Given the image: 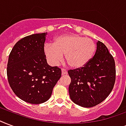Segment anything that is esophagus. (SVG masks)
Returning <instances> with one entry per match:
<instances>
[{"label":"esophagus","instance_id":"esophagus-1","mask_svg":"<svg viewBox=\"0 0 126 126\" xmlns=\"http://www.w3.org/2000/svg\"><path fill=\"white\" fill-rule=\"evenodd\" d=\"M61 73H62L63 75H67V71L65 69H61Z\"/></svg>","mask_w":126,"mask_h":126}]
</instances>
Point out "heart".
I'll use <instances>...</instances> for the list:
<instances>
[{
	"label": "heart",
	"instance_id": "heart-1",
	"mask_svg": "<svg viewBox=\"0 0 126 126\" xmlns=\"http://www.w3.org/2000/svg\"><path fill=\"white\" fill-rule=\"evenodd\" d=\"M44 53L53 65L63 61V55L72 68H79L91 61L96 51V44L91 38L77 34H67L55 39L53 44L44 46Z\"/></svg>",
	"mask_w": 126,
	"mask_h": 126
}]
</instances>
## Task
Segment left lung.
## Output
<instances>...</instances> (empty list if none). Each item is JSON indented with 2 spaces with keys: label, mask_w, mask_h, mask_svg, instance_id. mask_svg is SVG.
<instances>
[{
  "label": "left lung",
  "mask_w": 126,
  "mask_h": 126,
  "mask_svg": "<svg viewBox=\"0 0 126 126\" xmlns=\"http://www.w3.org/2000/svg\"><path fill=\"white\" fill-rule=\"evenodd\" d=\"M91 61L80 68L68 71L71 77L69 93L74 103L91 108L108 97L116 80L115 61L108 48L98 41Z\"/></svg>",
  "instance_id": "obj_1"
}]
</instances>
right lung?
Returning <instances> with one entry per match:
<instances>
[{"instance_id": "1", "label": "right lung", "mask_w": 126, "mask_h": 126, "mask_svg": "<svg viewBox=\"0 0 126 126\" xmlns=\"http://www.w3.org/2000/svg\"><path fill=\"white\" fill-rule=\"evenodd\" d=\"M47 33L28 35L12 48L7 64L8 80L15 94L33 104L44 103L51 96L61 76L58 67L48 65L44 53Z\"/></svg>"}]
</instances>
